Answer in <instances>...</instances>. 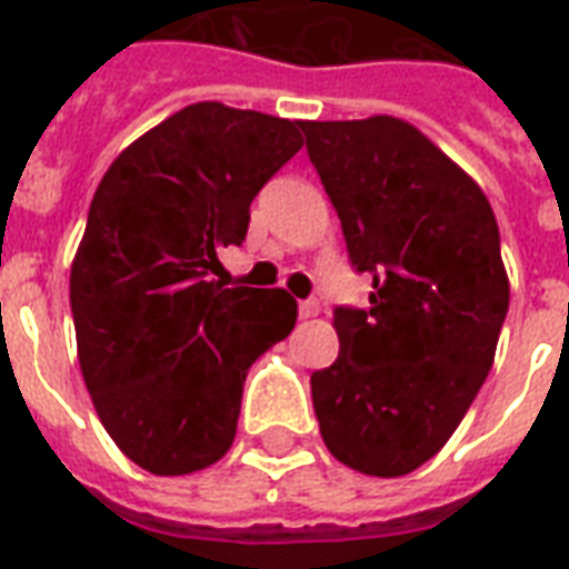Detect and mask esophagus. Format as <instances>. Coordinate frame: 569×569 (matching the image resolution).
Returning a JSON list of instances; mask_svg holds the SVG:
<instances>
[{
    "label": "esophagus",
    "mask_w": 569,
    "mask_h": 569,
    "mask_svg": "<svg viewBox=\"0 0 569 569\" xmlns=\"http://www.w3.org/2000/svg\"><path fill=\"white\" fill-rule=\"evenodd\" d=\"M317 313H320V301H317V298H308V301L298 305V317H301V320H310V317H317Z\"/></svg>",
    "instance_id": "34e87169"
}]
</instances>
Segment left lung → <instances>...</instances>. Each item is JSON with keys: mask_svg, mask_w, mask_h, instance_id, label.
Masks as SVG:
<instances>
[{"mask_svg": "<svg viewBox=\"0 0 569 569\" xmlns=\"http://www.w3.org/2000/svg\"><path fill=\"white\" fill-rule=\"evenodd\" d=\"M301 130L350 261L371 273L369 308H335L341 350L310 375L322 441L357 472L408 476L493 366L509 310L500 228L476 179L402 118Z\"/></svg>", "mask_w": 569, "mask_h": 569, "instance_id": "8db88e82", "label": "left lung"}]
</instances>
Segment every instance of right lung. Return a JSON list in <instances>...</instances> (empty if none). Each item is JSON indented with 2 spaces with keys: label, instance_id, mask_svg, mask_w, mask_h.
Returning a JSON list of instances; mask_svg holds the SVG:
<instances>
[{
  "label": "right lung",
  "instance_id": "add662e5",
  "mask_svg": "<svg viewBox=\"0 0 569 569\" xmlns=\"http://www.w3.org/2000/svg\"><path fill=\"white\" fill-rule=\"evenodd\" d=\"M301 121L222 103L179 109L97 186L69 273L84 387L100 423L151 476L231 448L249 366L292 332L296 298L231 286L249 203L301 149Z\"/></svg>",
  "mask_w": 569,
  "mask_h": 569
}]
</instances>
